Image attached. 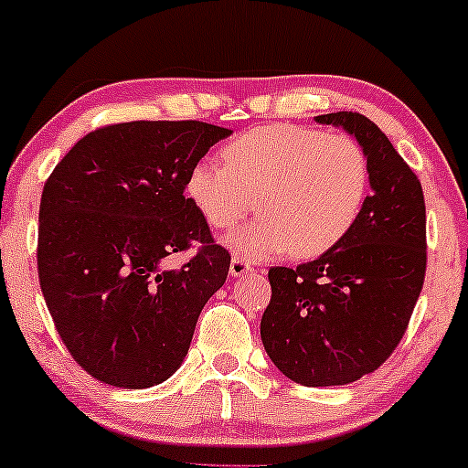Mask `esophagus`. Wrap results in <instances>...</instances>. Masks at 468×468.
Returning <instances> with one entry per match:
<instances>
[{"instance_id":"1","label":"esophagus","mask_w":468,"mask_h":468,"mask_svg":"<svg viewBox=\"0 0 468 468\" xmlns=\"http://www.w3.org/2000/svg\"><path fill=\"white\" fill-rule=\"evenodd\" d=\"M250 272H255V268H252V264H249L246 260H241V257H233V260H230V275L233 277H244L250 275Z\"/></svg>"}]
</instances>
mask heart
Returning <instances> with one entry per match:
<instances>
[{
  "instance_id": "obj_1",
  "label": "heart",
  "mask_w": 468,
  "mask_h": 468,
  "mask_svg": "<svg viewBox=\"0 0 468 468\" xmlns=\"http://www.w3.org/2000/svg\"><path fill=\"white\" fill-rule=\"evenodd\" d=\"M222 158L193 165L186 196L216 230L238 227L255 197L260 218L229 239L246 260L324 255L346 239L367 200V154L347 133L277 122L241 133Z\"/></svg>"
}]
</instances>
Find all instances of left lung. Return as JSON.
<instances>
[{"mask_svg":"<svg viewBox=\"0 0 468 468\" xmlns=\"http://www.w3.org/2000/svg\"><path fill=\"white\" fill-rule=\"evenodd\" d=\"M363 144L372 193L346 239L314 261L268 271L261 341L305 388L347 385L399 347L427 271V213L418 176L376 122L356 112L316 116Z\"/></svg>","mask_w":468,"mask_h":468,"instance_id":"obj_1","label":"left lung"}]
</instances>
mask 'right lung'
I'll list each match as a JSON object with an SVG mask.
<instances>
[{"label": "right lung", "mask_w": 468, "mask_h": 468, "mask_svg": "<svg viewBox=\"0 0 468 468\" xmlns=\"http://www.w3.org/2000/svg\"><path fill=\"white\" fill-rule=\"evenodd\" d=\"M230 136L202 121H132L90 132L46 180L37 268L52 321L96 380L143 389L189 352L230 255L186 197L193 165ZM198 246L180 269L166 259Z\"/></svg>", "instance_id": "obj_1"}]
</instances>
